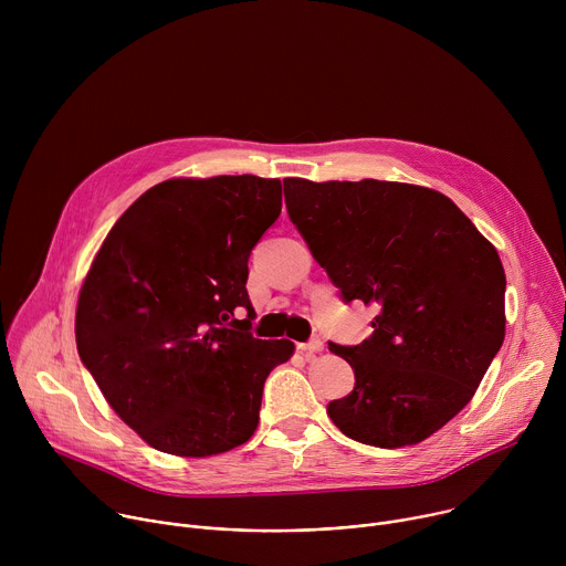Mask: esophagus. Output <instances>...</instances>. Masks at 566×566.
<instances>
[{
	"instance_id": "esophagus-1",
	"label": "esophagus",
	"mask_w": 566,
	"mask_h": 566,
	"mask_svg": "<svg viewBox=\"0 0 566 566\" xmlns=\"http://www.w3.org/2000/svg\"><path fill=\"white\" fill-rule=\"evenodd\" d=\"M322 347H325V345H322V340H319V338H315V336H313L308 343H300V345H297V349H300L302 354H306V356L322 352Z\"/></svg>"
}]
</instances>
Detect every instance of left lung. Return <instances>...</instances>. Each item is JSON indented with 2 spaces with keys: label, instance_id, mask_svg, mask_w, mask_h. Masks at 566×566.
Returning <instances> with one entry per match:
<instances>
[{
  "label": "left lung",
  "instance_id": "8db88e82",
  "mask_svg": "<svg viewBox=\"0 0 566 566\" xmlns=\"http://www.w3.org/2000/svg\"><path fill=\"white\" fill-rule=\"evenodd\" d=\"M291 221L349 304H376L374 334L329 349L356 376L327 412L374 448L415 446L476 391L504 332L506 275L491 241L441 192L391 181L284 179Z\"/></svg>",
  "mask_w": 566,
  "mask_h": 566
}]
</instances>
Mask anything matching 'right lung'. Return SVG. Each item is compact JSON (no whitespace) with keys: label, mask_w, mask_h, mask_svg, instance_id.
Masks as SVG:
<instances>
[{"label":"right lung","mask_w":566,"mask_h":566,"mask_svg":"<svg viewBox=\"0 0 566 566\" xmlns=\"http://www.w3.org/2000/svg\"><path fill=\"white\" fill-rule=\"evenodd\" d=\"M282 212L280 179H170L109 230L75 311V343L114 412L151 448L210 457L247 443L291 340L251 334L249 258Z\"/></svg>","instance_id":"1"}]
</instances>
